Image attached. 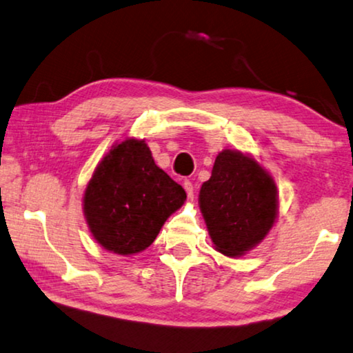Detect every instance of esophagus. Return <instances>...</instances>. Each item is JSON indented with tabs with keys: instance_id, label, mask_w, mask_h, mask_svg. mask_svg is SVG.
I'll use <instances>...</instances> for the list:
<instances>
[{
	"instance_id": "esophagus-1",
	"label": "esophagus",
	"mask_w": 353,
	"mask_h": 353,
	"mask_svg": "<svg viewBox=\"0 0 353 353\" xmlns=\"http://www.w3.org/2000/svg\"><path fill=\"white\" fill-rule=\"evenodd\" d=\"M184 189H186V194H188V199L192 200L194 199V186L191 181H184Z\"/></svg>"
}]
</instances>
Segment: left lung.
Here are the masks:
<instances>
[{"label":"left lung","mask_w":353,"mask_h":353,"mask_svg":"<svg viewBox=\"0 0 353 353\" xmlns=\"http://www.w3.org/2000/svg\"><path fill=\"white\" fill-rule=\"evenodd\" d=\"M199 205L216 251L238 257L267 236L278 216V191L270 173L251 156L224 150Z\"/></svg>","instance_id":"left-lung-1"}]
</instances>
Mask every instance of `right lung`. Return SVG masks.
Wrapping results in <instances>:
<instances>
[{"mask_svg": "<svg viewBox=\"0 0 353 353\" xmlns=\"http://www.w3.org/2000/svg\"><path fill=\"white\" fill-rule=\"evenodd\" d=\"M186 192L154 164L145 140L118 143L97 164L83 195L94 240L120 256L142 252L181 207Z\"/></svg>", "mask_w": 353, "mask_h": 353, "instance_id": "right-lung-1", "label": "right lung"}]
</instances>
